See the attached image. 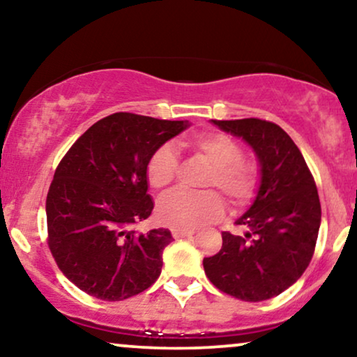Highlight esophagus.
<instances>
[{
    "mask_svg": "<svg viewBox=\"0 0 357 357\" xmlns=\"http://www.w3.org/2000/svg\"><path fill=\"white\" fill-rule=\"evenodd\" d=\"M195 231H182V229H174L172 236L174 238H183V237H192Z\"/></svg>",
    "mask_w": 357,
    "mask_h": 357,
    "instance_id": "1",
    "label": "esophagus"
}]
</instances>
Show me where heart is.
<instances>
[{
  "instance_id": "obj_1",
  "label": "heart",
  "mask_w": 357,
  "mask_h": 357,
  "mask_svg": "<svg viewBox=\"0 0 357 357\" xmlns=\"http://www.w3.org/2000/svg\"><path fill=\"white\" fill-rule=\"evenodd\" d=\"M182 146L208 170L202 180L206 192H175L159 203L160 222L174 229L193 231L209 222L218 221L224 214V195L232 206L241 208L252 202L260 185V169L255 162L243 158L242 146L229 135L204 133L183 141ZM178 175V159L172 148L160 146L146 164V178L155 192H164Z\"/></svg>"
}]
</instances>
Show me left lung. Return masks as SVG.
<instances>
[{
    "label": "left lung",
    "instance_id": "8db88e82",
    "mask_svg": "<svg viewBox=\"0 0 357 357\" xmlns=\"http://www.w3.org/2000/svg\"><path fill=\"white\" fill-rule=\"evenodd\" d=\"M213 123L252 146L261 185L252 208L236 221L247 234L222 232L221 250L203 260L204 273L236 299L266 301L294 284L314 257L321 219L314 175L280 125L261 119Z\"/></svg>",
    "mask_w": 357,
    "mask_h": 357
}]
</instances>
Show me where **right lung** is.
Here are the masks:
<instances>
[{
    "label": "right lung",
    "mask_w": 357,
    "mask_h": 357,
    "mask_svg": "<svg viewBox=\"0 0 357 357\" xmlns=\"http://www.w3.org/2000/svg\"><path fill=\"white\" fill-rule=\"evenodd\" d=\"M183 121L116 112L82 133L58 164L47 195V243L73 284L102 301L153 286L169 229L136 234L151 216L146 164Z\"/></svg>",
    "instance_id": "obj_1"
}]
</instances>
